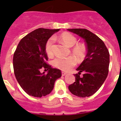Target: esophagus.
<instances>
[{"label":"esophagus","instance_id":"1","mask_svg":"<svg viewBox=\"0 0 121 121\" xmlns=\"http://www.w3.org/2000/svg\"><path fill=\"white\" fill-rule=\"evenodd\" d=\"M66 74H67V73H66V72H61V75H62V76L66 75Z\"/></svg>","mask_w":121,"mask_h":121}]
</instances>
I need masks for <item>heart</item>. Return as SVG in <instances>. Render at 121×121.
<instances>
[{
    "label": "heart",
    "mask_w": 121,
    "mask_h": 121,
    "mask_svg": "<svg viewBox=\"0 0 121 121\" xmlns=\"http://www.w3.org/2000/svg\"><path fill=\"white\" fill-rule=\"evenodd\" d=\"M61 41L68 48L73 47L77 43V39L73 35L69 33H64L60 36ZM54 39L53 38L49 39L45 45V51L48 56H52L53 55V44ZM73 55L78 60L82 59L85 56V48L82 44H77L72 49ZM53 66L60 70L63 71H68L76 65V61L73 57L70 56L68 58H56L53 61Z\"/></svg>",
    "instance_id": "heart-1"
}]
</instances>
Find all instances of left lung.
Wrapping results in <instances>:
<instances>
[{"mask_svg": "<svg viewBox=\"0 0 121 121\" xmlns=\"http://www.w3.org/2000/svg\"><path fill=\"white\" fill-rule=\"evenodd\" d=\"M85 40L87 53L85 60L76 70L75 82L68 86L72 94L80 97L94 94L105 80L109 72V53L102 39L86 29H68ZM82 72V77H80Z\"/></svg>", "mask_w": 121, "mask_h": 121, "instance_id": "obj_1", "label": "left lung"}]
</instances>
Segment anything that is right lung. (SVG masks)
<instances>
[{"label": "right lung", "instance_id": "obj_1", "mask_svg": "<svg viewBox=\"0 0 121 121\" xmlns=\"http://www.w3.org/2000/svg\"><path fill=\"white\" fill-rule=\"evenodd\" d=\"M59 31L39 28L24 37L18 44L13 56L14 74L20 86L29 95H47L53 90L55 81L61 77L60 70L46 63V43ZM42 68L48 70L47 74L40 72Z\"/></svg>", "mask_w": 121, "mask_h": 121}]
</instances>
